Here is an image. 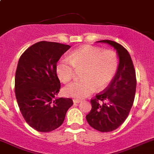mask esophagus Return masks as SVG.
Here are the masks:
<instances>
[{
    "label": "esophagus",
    "instance_id": "obj_1",
    "mask_svg": "<svg viewBox=\"0 0 154 154\" xmlns=\"http://www.w3.org/2000/svg\"><path fill=\"white\" fill-rule=\"evenodd\" d=\"M73 101H74V103H79L81 102V100H77V99H74L73 100Z\"/></svg>",
    "mask_w": 154,
    "mask_h": 154
}]
</instances>
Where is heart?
Wrapping results in <instances>:
<instances>
[{
    "instance_id": "heart-1",
    "label": "heart",
    "mask_w": 154,
    "mask_h": 154,
    "mask_svg": "<svg viewBox=\"0 0 154 154\" xmlns=\"http://www.w3.org/2000/svg\"><path fill=\"white\" fill-rule=\"evenodd\" d=\"M67 59L56 65V74L63 83L74 78L76 71L81 72L80 81L66 86L63 94L66 97L84 99L96 91L105 89L111 82L118 68V57L113 51H103L94 46L85 45L72 51Z\"/></svg>"
}]
</instances>
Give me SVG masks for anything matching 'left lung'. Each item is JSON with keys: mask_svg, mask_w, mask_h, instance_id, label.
Returning a JSON list of instances; mask_svg holds the SVG:
<instances>
[{"mask_svg": "<svg viewBox=\"0 0 154 154\" xmlns=\"http://www.w3.org/2000/svg\"><path fill=\"white\" fill-rule=\"evenodd\" d=\"M113 47L119 57L117 73L105 91L91 100L92 108L86 116L91 127L100 132H110L124 122L134 103L137 79L132 59L128 51L115 41L103 40Z\"/></svg>", "mask_w": 154, "mask_h": 154, "instance_id": "8db88e82", "label": "left lung"}]
</instances>
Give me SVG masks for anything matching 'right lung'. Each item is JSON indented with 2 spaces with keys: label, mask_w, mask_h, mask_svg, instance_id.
<instances>
[{
  "label": "right lung",
  "mask_w": 154,
  "mask_h": 154,
  "mask_svg": "<svg viewBox=\"0 0 154 154\" xmlns=\"http://www.w3.org/2000/svg\"><path fill=\"white\" fill-rule=\"evenodd\" d=\"M70 46L40 41L27 48L19 59L15 74L14 91L25 121L39 132L58 128L73 105L70 98H56L60 83L56 65Z\"/></svg>",
  "instance_id": "right-lung-1"
}]
</instances>
